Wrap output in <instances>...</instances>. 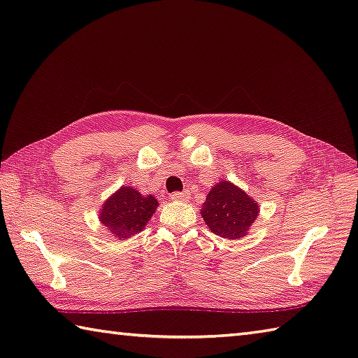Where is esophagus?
I'll return each mask as SVG.
<instances>
[{"mask_svg": "<svg viewBox=\"0 0 358 358\" xmlns=\"http://www.w3.org/2000/svg\"><path fill=\"white\" fill-rule=\"evenodd\" d=\"M171 199L178 201V202H185V201L190 199V193H188L187 190L185 192H176V193L171 194Z\"/></svg>", "mask_w": 358, "mask_h": 358, "instance_id": "34e87169", "label": "esophagus"}]
</instances>
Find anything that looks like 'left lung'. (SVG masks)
Segmentation results:
<instances>
[{"mask_svg":"<svg viewBox=\"0 0 358 358\" xmlns=\"http://www.w3.org/2000/svg\"><path fill=\"white\" fill-rule=\"evenodd\" d=\"M259 213L260 208L255 199L231 180L215 184L201 208L208 229L227 240L246 237Z\"/></svg>","mask_w":358,"mask_h":358,"instance_id":"obj_1","label":"left lung"}]
</instances>
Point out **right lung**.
I'll list each match as a JSON object with an SVG mask.
<instances>
[{
    "instance_id": "add662e5",
    "label": "right lung",
    "mask_w": 358,
    "mask_h": 358,
    "mask_svg": "<svg viewBox=\"0 0 358 358\" xmlns=\"http://www.w3.org/2000/svg\"><path fill=\"white\" fill-rule=\"evenodd\" d=\"M157 206L152 194H141L134 187L121 185L101 206L99 222L117 241H123L143 231Z\"/></svg>"
}]
</instances>
